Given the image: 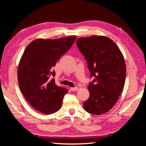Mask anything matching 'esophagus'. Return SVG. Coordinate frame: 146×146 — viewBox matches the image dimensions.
<instances>
[{
  "mask_svg": "<svg viewBox=\"0 0 146 146\" xmlns=\"http://www.w3.org/2000/svg\"><path fill=\"white\" fill-rule=\"evenodd\" d=\"M70 90L72 91H75L78 90V88L77 87H75V88H71Z\"/></svg>",
  "mask_w": 146,
  "mask_h": 146,
  "instance_id": "esophagus-1",
  "label": "esophagus"
}]
</instances>
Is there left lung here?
I'll return each mask as SVG.
<instances>
[{"label":"left lung","mask_w":146,"mask_h":146,"mask_svg":"<svg viewBox=\"0 0 146 146\" xmlns=\"http://www.w3.org/2000/svg\"><path fill=\"white\" fill-rule=\"evenodd\" d=\"M76 44L87 60L91 78H94L88 87L90 97L84 102V108L90 114H104L122 92L126 75L123 56L117 44L104 36L81 37Z\"/></svg>","instance_id":"left-lung-1"}]
</instances>
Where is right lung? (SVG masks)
<instances>
[{"label": "right lung", "instance_id": "add662e5", "mask_svg": "<svg viewBox=\"0 0 146 146\" xmlns=\"http://www.w3.org/2000/svg\"><path fill=\"white\" fill-rule=\"evenodd\" d=\"M76 38V36H71L36 39L24 51L17 72L19 86L27 101L38 111L49 115L60 109L68 91L55 84L53 68Z\"/></svg>", "mask_w": 146, "mask_h": 146}]
</instances>
